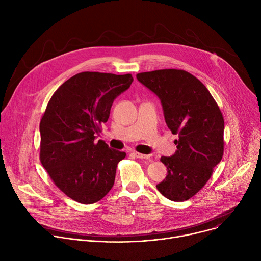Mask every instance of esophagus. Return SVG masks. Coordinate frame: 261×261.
Masks as SVG:
<instances>
[{
    "mask_svg": "<svg viewBox=\"0 0 261 261\" xmlns=\"http://www.w3.org/2000/svg\"><path fill=\"white\" fill-rule=\"evenodd\" d=\"M135 155V157L139 158V159H150V155H144V154H141V153H137V152H134L133 153Z\"/></svg>",
    "mask_w": 261,
    "mask_h": 261,
    "instance_id": "34e87169",
    "label": "esophagus"
}]
</instances>
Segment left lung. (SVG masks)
Listing matches in <instances>:
<instances>
[{
	"label": "left lung",
	"instance_id": "8db88e82",
	"mask_svg": "<svg viewBox=\"0 0 261 261\" xmlns=\"http://www.w3.org/2000/svg\"><path fill=\"white\" fill-rule=\"evenodd\" d=\"M137 81L161 101L164 119L177 150L161 157L166 177L156 187L172 201L194 196L210 179L224 151V119L205 86L184 70L163 69L142 72Z\"/></svg>",
	"mask_w": 261,
	"mask_h": 261
}]
</instances>
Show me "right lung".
Wrapping results in <instances>:
<instances>
[{"label": "right lung", "mask_w": 261, "mask_h": 261, "mask_svg": "<svg viewBox=\"0 0 261 261\" xmlns=\"http://www.w3.org/2000/svg\"><path fill=\"white\" fill-rule=\"evenodd\" d=\"M131 74L82 72L50 98L40 122V161L57 187L80 203L101 200L113 188L125 152L95 142L114 100L128 90Z\"/></svg>", "instance_id": "1"}]
</instances>
